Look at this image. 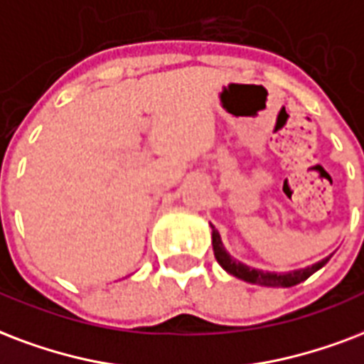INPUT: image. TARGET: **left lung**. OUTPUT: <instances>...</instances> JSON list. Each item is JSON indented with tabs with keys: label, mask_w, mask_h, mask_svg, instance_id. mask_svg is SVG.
Instances as JSON below:
<instances>
[{
	"label": "left lung",
	"mask_w": 364,
	"mask_h": 364,
	"mask_svg": "<svg viewBox=\"0 0 364 364\" xmlns=\"http://www.w3.org/2000/svg\"><path fill=\"white\" fill-rule=\"evenodd\" d=\"M212 244H213V256L218 259L221 267L225 269L227 273L237 277L240 281L252 282V284H259V287H274V288H288L296 287L299 282H304L305 279H309L313 273H317L318 269L324 267L328 263L330 256L321 259V262L307 265L304 269H296V271H287V273H277V271H263V269L250 267L246 263L238 262L237 257H232L223 246V240L219 237V232L215 231V227L212 225Z\"/></svg>",
	"instance_id": "8db88e82"
}]
</instances>
